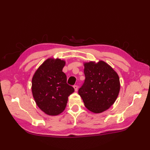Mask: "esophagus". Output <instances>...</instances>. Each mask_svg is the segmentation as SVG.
Wrapping results in <instances>:
<instances>
[{"label":"esophagus","mask_w":150,"mask_h":150,"mask_svg":"<svg viewBox=\"0 0 150 150\" xmlns=\"http://www.w3.org/2000/svg\"><path fill=\"white\" fill-rule=\"evenodd\" d=\"M73 88H74V90H75V91H76H76H78V86L74 85V86H73Z\"/></svg>","instance_id":"34e87169"}]
</instances>
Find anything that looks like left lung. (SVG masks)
I'll list each match as a JSON object with an SVG mask.
<instances>
[{
    "instance_id": "1",
    "label": "left lung",
    "mask_w": 150,
    "mask_h": 150,
    "mask_svg": "<svg viewBox=\"0 0 150 150\" xmlns=\"http://www.w3.org/2000/svg\"><path fill=\"white\" fill-rule=\"evenodd\" d=\"M85 81L78 91L86 108L94 113L110 108L118 96L120 82L117 72L106 62L84 63Z\"/></svg>"
}]
</instances>
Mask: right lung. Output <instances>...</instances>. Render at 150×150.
I'll return each instance as SVG.
<instances>
[{"instance_id":"obj_1","label":"right lung","mask_w":150,"mask_h":150,"mask_svg":"<svg viewBox=\"0 0 150 150\" xmlns=\"http://www.w3.org/2000/svg\"><path fill=\"white\" fill-rule=\"evenodd\" d=\"M66 62L60 59L49 58L35 72L32 79V93L38 106L50 116L64 111L68 97L74 89L67 84L62 72Z\"/></svg>"}]
</instances>
